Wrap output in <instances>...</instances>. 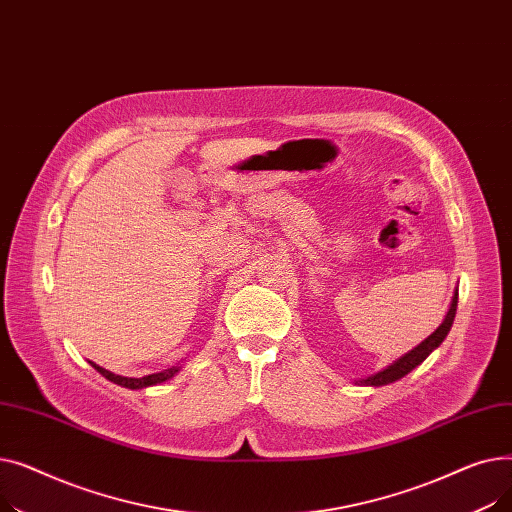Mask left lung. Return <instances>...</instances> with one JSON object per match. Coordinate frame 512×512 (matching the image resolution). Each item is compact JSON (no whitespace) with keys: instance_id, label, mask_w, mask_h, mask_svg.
I'll use <instances>...</instances> for the list:
<instances>
[{"instance_id":"1","label":"left lung","mask_w":512,"mask_h":512,"mask_svg":"<svg viewBox=\"0 0 512 512\" xmlns=\"http://www.w3.org/2000/svg\"><path fill=\"white\" fill-rule=\"evenodd\" d=\"M456 303H459V290H454L452 294V301H450V307L444 315V321L442 324L429 334L421 344H417L415 348H411L409 353H405L402 357H398L396 361H392L390 365H386L384 369H380L378 373H371L367 375V378H361L357 380L355 384L357 386H371V388H380V386H388V384H394L396 380L405 378L407 373H411L417 365H421L429 355H432L436 348L444 342V338L448 336L450 328H452V321H454V315H456Z\"/></svg>"}]
</instances>
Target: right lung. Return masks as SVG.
Returning <instances> with one entry per match:
<instances>
[{"label":"right lung","mask_w":512,"mask_h":512,"mask_svg":"<svg viewBox=\"0 0 512 512\" xmlns=\"http://www.w3.org/2000/svg\"><path fill=\"white\" fill-rule=\"evenodd\" d=\"M89 363L103 375L105 380H110V382H114V384H118V386H122V388H128V390H143V388H149V386L164 384V382L172 380L174 375L180 371V365H176V367L164 369V371H159V373L145 375V378H124V375H116V373H112V371H107V369L99 367V365L93 363V361H89Z\"/></svg>","instance_id":"right-lung-1"}]
</instances>
